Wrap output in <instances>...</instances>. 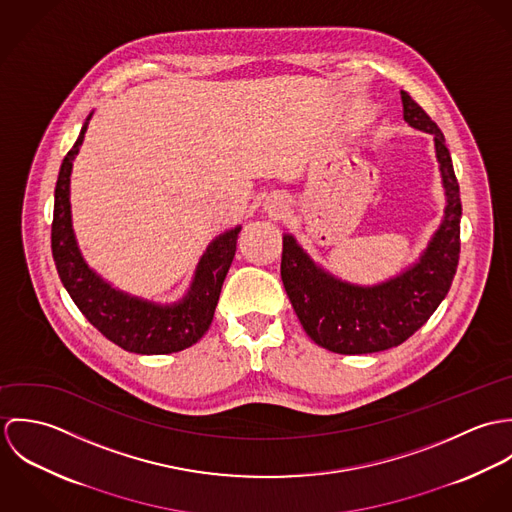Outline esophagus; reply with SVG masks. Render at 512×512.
I'll list each match as a JSON object with an SVG mask.
<instances>
[{
	"label": "esophagus",
	"instance_id": "34e87169",
	"mask_svg": "<svg viewBox=\"0 0 512 512\" xmlns=\"http://www.w3.org/2000/svg\"><path fill=\"white\" fill-rule=\"evenodd\" d=\"M284 211H286V207L284 205H280L278 209H274V213H276V217H282L284 215Z\"/></svg>",
	"mask_w": 512,
	"mask_h": 512
}]
</instances>
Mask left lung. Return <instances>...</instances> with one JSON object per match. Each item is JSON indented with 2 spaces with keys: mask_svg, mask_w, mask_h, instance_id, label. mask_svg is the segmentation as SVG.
<instances>
[{
  "mask_svg": "<svg viewBox=\"0 0 512 512\" xmlns=\"http://www.w3.org/2000/svg\"><path fill=\"white\" fill-rule=\"evenodd\" d=\"M404 120L434 136L445 215L420 260L400 276L378 286H355L319 268L284 234L282 282L305 333L339 355H366L402 345L438 309L449 292L459 262L461 199L451 155L438 124L404 90Z\"/></svg>",
  "mask_w": 512,
  "mask_h": 512,
  "instance_id": "left-lung-1",
  "label": "left lung"
}]
</instances>
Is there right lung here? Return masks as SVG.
Wrapping results in <instances>:
<instances>
[{
  "instance_id": "1",
  "label": "right lung",
  "mask_w": 512,
  "mask_h": 512,
  "mask_svg": "<svg viewBox=\"0 0 512 512\" xmlns=\"http://www.w3.org/2000/svg\"><path fill=\"white\" fill-rule=\"evenodd\" d=\"M90 116L86 118L73 149L63 159L55 187L51 248L59 278L82 315L124 351L138 355L183 351L195 345L211 327L220 288L236 252L240 226L226 230L209 244L197 266L191 290L181 301L173 305H155L114 290L82 260L71 222V171Z\"/></svg>"
}]
</instances>
